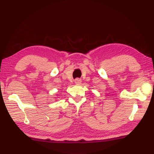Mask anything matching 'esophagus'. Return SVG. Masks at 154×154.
<instances>
[{
  "label": "esophagus",
  "mask_w": 154,
  "mask_h": 154,
  "mask_svg": "<svg viewBox=\"0 0 154 154\" xmlns=\"http://www.w3.org/2000/svg\"><path fill=\"white\" fill-rule=\"evenodd\" d=\"M75 84H81V82H82V80H81V79H79V78H77L75 79Z\"/></svg>",
  "instance_id": "esophagus-1"
}]
</instances>
